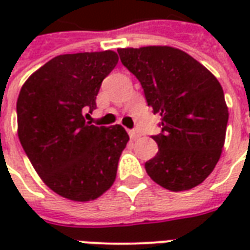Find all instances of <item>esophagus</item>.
Returning <instances> with one entry per match:
<instances>
[{"label": "esophagus", "mask_w": 250, "mask_h": 250, "mask_svg": "<svg viewBox=\"0 0 250 250\" xmlns=\"http://www.w3.org/2000/svg\"><path fill=\"white\" fill-rule=\"evenodd\" d=\"M128 135H130L131 139H136V138H139V136H141V134H139L136 130H130L128 131Z\"/></svg>", "instance_id": "esophagus-1"}]
</instances>
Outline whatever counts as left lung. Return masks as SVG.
<instances>
[{"instance_id":"left-lung-1","label":"left lung","mask_w":250,"mask_h":250,"mask_svg":"<svg viewBox=\"0 0 250 250\" xmlns=\"http://www.w3.org/2000/svg\"><path fill=\"white\" fill-rule=\"evenodd\" d=\"M118 53L141 83L152 112L161 115L162 131L151 136L159 150L145 163L147 174L171 191L202 184L220 159L229 119L218 80L171 46L123 48Z\"/></svg>"}]
</instances>
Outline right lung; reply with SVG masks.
<instances>
[{
	"label": "right lung",
	"mask_w": 250,
	"mask_h": 250,
	"mask_svg": "<svg viewBox=\"0 0 250 250\" xmlns=\"http://www.w3.org/2000/svg\"><path fill=\"white\" fill-rule=\"evenodd\" d=\"M118 60L112 51L60 55L20 91L21 146L46 186L64 198L92 201L116 178L128 134L119 125H91L84 112L96 108L100 85Z\"/></svg>",
	"instance_id": "right-lung-1"
}]
</instances>
